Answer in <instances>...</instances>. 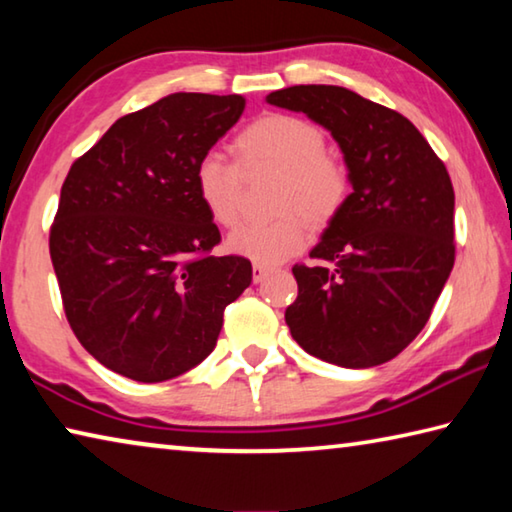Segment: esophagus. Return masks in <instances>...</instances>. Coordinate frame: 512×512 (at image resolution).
Here are the masks:
<instances>
[{
    "instance_id": "34e87169",
    "label": "esophagus",
    "mask_w": 512,
    "mask_h": 512,
    "mask_svg": "<svg viewBox=\"0 0 512 512\" xmlns=\"http://www.w3.org/2000/svg\"><path fill=\"white\" fill-rule=\"evenodd\" d=\"M268 273H271V268L264 266V264H255V266H253V282L259 284Z\"/></svg>"
}]
</instances>
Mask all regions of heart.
Returning <instances> with one entry per match:
<instances>
[{
    "mask_svg": "<svg viewBox=\"0 0 512 512\" xmlns=\"http://www.w3.org/2000/svg\"><path fill=\"white\" fill-rule=\"evenodd\" d=\"M325 149V133L316 124L282 112L257 117L237 135L235 153L244 167L268 164L282 171L277 210L284 214L232 230L230 253L264 266L280 264L307 246L309 225L303 213L316 225H325L341 212L350 187L348 173ZM192 178L198 203L210 221L221 228L235 223L241 189L237 164L207 151L198 158Z\"/></svg>",
    "mask_w": 512,
    "mask_h": 512,
    "instance_id": "1",
    "label": "heart"
}]
</instances>
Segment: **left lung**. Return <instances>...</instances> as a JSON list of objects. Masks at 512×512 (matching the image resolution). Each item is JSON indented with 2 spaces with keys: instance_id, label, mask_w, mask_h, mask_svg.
<instances>
[{
  "instance_id": "obj_1",
  "label": "left lung",
  "mask_w": 512,
  "mask_h": 512,
  "mask_svg": "<svg viewBox=\"0 0 512 512\" xmlns=\"http://www.w3.org/2000/svg\"><path fill=\"white\" fill-rule=\"evenodd\" d=\"M271 106L305 115L339 144L352 194L309 257L284 320L302 350L341 368L397 357L422 332L454 268V187L400 112L339 85H293Z\"/></svg>"
}]
</instances>
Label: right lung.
Instances as JSON below:
<instances>
[{
	"label": "right lung",
	"instance_id": "1",
	"mask_svg": "<svg viewBox=\"0 0 512 512\" xmlns=\"http://www.w3.org/2000/svg\"><path fill=\"white\" fill-rule=\"evenodd\" d=\"M241 94L176 92L117 119L60 189L49 253L76 339L128 379L167 381L214 350L253 280L198 203L194 167L237 124Z\"/></svg>",
	"mask_w": 512,
	"mask_h": 512
}]
</instances>
